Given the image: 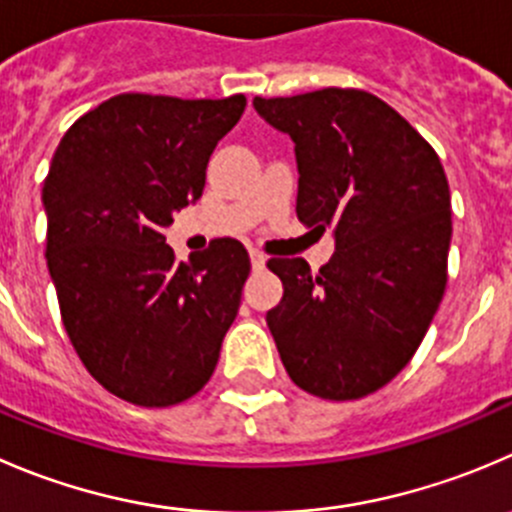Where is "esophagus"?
<instances>
[{"mask_svg": "<svg viewBox=\"0 0 512 512\" xmlns=\"http://www.w3.org/2000/svg\"><path fill=\"white\" fill-rule=\"evenodd\" d=\"M250 262H252V270H262L267 265V257L262 255L260 250H250Z\"/></svg>", "mask_w": 512, "mask_h": 512, "instance_id": "obj_1", "label": "esophagus"}]
</instances>
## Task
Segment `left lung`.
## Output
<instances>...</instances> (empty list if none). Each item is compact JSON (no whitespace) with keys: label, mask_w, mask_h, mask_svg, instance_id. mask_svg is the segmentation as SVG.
I'll use <instances>...</instances> for the list:
<instances>
[{"label":"left lung","mask_w":512,"mask_h":512,"mask_svg":"<svg viewBox=\"0 0 512 512\" xmlns=\"http://www.w3.org/2000/svg\"><path fill=\"white\" fill-rule=\"evenodd\" d=\"M295 142L297 217L330 227L335 252L267 262L282 280L267 312L287 375L325 400L388 385L423 342L448 282L450 187L433 147L375 94L317 89L252 99Z\"/></svg>","instance_id":"8db88e82"}]
</instances>
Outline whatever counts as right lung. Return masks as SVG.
I'll return each instance as SVG.
<instances>
[{"label":"right lung","mask_w":512,"mask_h":512,"mask_svg":"<svg viewBox=\"0 0 512 512\" xmlns=\"http://www.w3.org/2000/svg\"><path fill=\"white\" fill-rule=\"evenodd\" d=\"M247 99L117 94L79 117L44 180L47 267L64 330L117 398L170 408L207 385L250 257L222 237L177 262L165 227L205 190Z\"/></svg>","instance_id":"obj_1"}]
</instances>
